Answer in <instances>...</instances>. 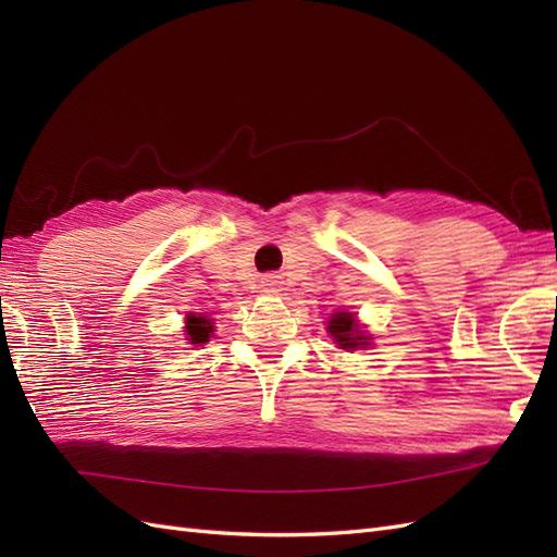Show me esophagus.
Segmentation results:
<instances>
[{
	"instance_id": "1",
	"label": "esophagus",
	"mask_w": 557,
	"mask_h": 557,
	"mask_svg": "<svg viewBox=\"0 0 557 557\" xmlns=\"http://www.w3.org/2000/svg\"><path fill=\"white\" fill-rule=\"evenodd\" d=\"M281 285H283V281H281L278 274H267V276H262V281H260L262 293H272V295L281 290Z\"/></svg>"
}]
</instances>
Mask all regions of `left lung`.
Wrapping results in <instances>:
<instances>
[{"label":"left lung","mask_w":557,"mask_h":557,"mask_svg":"<svg viewBox=\"0 0 557 557\" xmlns=\"http://www.w3.org/2000/svg\"><path fill=\"white\" fill-rule=\"evenodd\" d=\"M327 332H330L332 339L339 344V348H344V350L369 348V342H372V336L360 330L356 315L348 313V311L334 313L327 320Z\"/></svg>","instance_id":"left-lung-1"}]
</instances>
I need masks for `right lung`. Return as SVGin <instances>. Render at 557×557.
<instances>
[{"instance_id": "1", "label": "right lung", "mask_w": 557, "mask_h": 557, "mask_svg": "<svg viewBox=\"0 0 557 557\" xmlns=\"http://www.w3.org/2000/svg\"><path fill=\"white\" fill-rule=\"evenodd\" d=\"M185 334H188L190 344H207L213 334V323L207 315H188L185 318Z\"/></svg>"}]
</instances>
